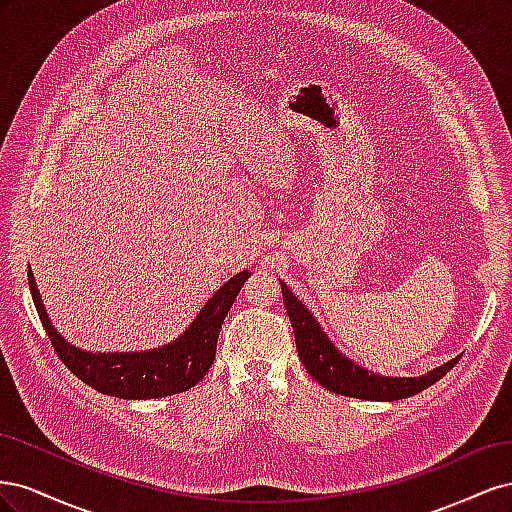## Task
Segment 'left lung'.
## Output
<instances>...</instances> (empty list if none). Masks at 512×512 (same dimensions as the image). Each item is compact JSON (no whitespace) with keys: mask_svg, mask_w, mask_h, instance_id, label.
Segmentation results:
<instances>
[{"mask_svg":"<svg viewBox=\"0 0 512 512\" xmlns=\"http://www.w3.org/2000/svg\"><path fill=\"white\" fill-rule=\"evenodd\" d=\"M280 284L284 294V307L294 331V342H297L299 359L305 365L307 374L331 393L374 401L404 399L429 389L431 384H436L442 376H446L459 361L457 356V359L448 361L418 378H384L371 374V371L348 361L344 354H339L329 342V337L322 333L320 324L307 312V307L297 301V297L286 288L284 282Z\"/></svg>","mask_w":512,"mask_h":512,"instance_id":"8db88e82","label":"left lung"}]
</instances>
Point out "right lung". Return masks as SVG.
Here are the masks:
<instances>
[{"instance_id":"obj_1","label":"right lung","mask_w":512,"mask_h":512,"mask_svg":"<svg viewBox=\"0 0 512 512\" xmlns=\"http://www.w3.org/2000/svg\"><path fill=\"white\" fill-rule=\"evenodd\" d=\"M29 290L42 320V327L61 359L72 374L98 393L119 399H156L192 389L207 376L215 361L218 335L228 309L235 303L250 271H241L226 282L203 307L177 342L151 352L136 354H89L68 344L46 316L40 292L29 269Z\"/></svg>"}]
</instances>
